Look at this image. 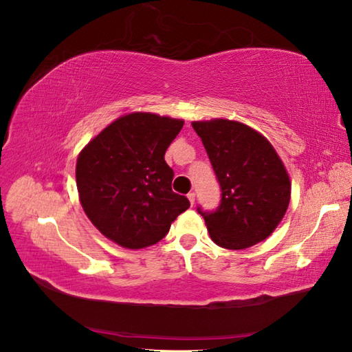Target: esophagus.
<instances>
[{
  "label": "esophagus",
  "mask_w": 352,
  "mask_h": 352,
  "mask_svg": "<svg viewBox=\"0 0 352 352\" xmlns=\"http://www.w3.org/2000/svg\"><path fill=\"white\" fill-rule=\"evenodd\" d=\"M188 200L190 201V205H194V201H195V194H194V192H189V194H188Z\"/></svg>",
  "instance_id": "34e87169"
}]
</instances>
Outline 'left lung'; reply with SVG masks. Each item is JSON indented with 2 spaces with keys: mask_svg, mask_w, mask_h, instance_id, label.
<instances>
[{
  "mask_svg": "<svg viewBox=\"0 0 352 352\" xmlns=\"http://www.w3.org/2000/svg\"><path fill=\"white\" fill-rule=\"evenodd\" d=\"M214 174L222 189L216 211L199 206L211 239L219 247L243 250L269 237L290 201V180L265 136L228 119L195 121Z\"/></svg>",
  "mask_w": 352,
  "mask_h": 352,
  "instance_id": "1",
  "label": "left lung"
}]
</instances>
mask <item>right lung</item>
I'll list each match as a JSON object with an SVG mask.
<instances>
[{
    "label": "right lung",
    "mask_w": 352,
    "mask_h": 352,
    "mask_svg": "<svg viewBox=\"0 0 352 352\" xmlns=\"http://www.w3.org/2000/svg\"><path fill=\"white\" fill-rule=\"evenodd\" d=\"M184 121L153 113L118 118L82 148L76 183L83 211L110 241L124 248L153 245L189 208L172 190L164 153Z\"/></svg>",
    "instance_id": "right-lung-1"
}]
</instances>
